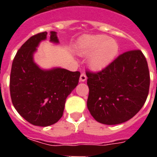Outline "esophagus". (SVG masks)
Here are the masks:
<instances>
[{
  "label": "esophagus",
  "instance_id": "obj_1",
  "mask_svg": "<svg viewBox=\"0 0 157 157\" xmlns=\"http://www.w3.org/2000/svg\"><path fill=\"white\" fill-rule=\"evenodd\" d=\"M86 79H87V76H86V74H81V76H80V81H81V82H84V81H86Z\"/></svg>",
  "mask_w": 157,
  "mask_h": 157
}]
</instances>
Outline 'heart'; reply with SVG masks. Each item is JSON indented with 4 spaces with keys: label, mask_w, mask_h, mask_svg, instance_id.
<instances>
[{
    "label": "heart",
    "mask_w": 157,
    "mask_h": 157,
    "mask_svg": "<svg viewBox=\"0 0 157 157\" xmlns=\"http://www.w3.org/2000/svg\"><path fill=\"white\" fill-rule=\"evenodd\" d=\"M119 51L117 40L103 35H87L79 43L78 53L89 56V65L94 71H102L112 63Z\"/></svg>",
    "instance_id": "heart-1"
}]
</instances>
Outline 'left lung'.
<instances>
[{
    "label": "left lung",
    "mask_w": 157,
    "mask_h": 157,
    "mask_svg": "<svg viewBox=\"0 0 157 157\" xmlns=\"http://www.w3.org/2000/svg\"><path fill=\"white\" fill-rule=\"evenodd\" d=\"M90 89L87 107L92 117L104 124H118L139 112L148 95L150 75L140 50L121 54L97 73L86 72Z\"/></svg>",
    "instance_id": "1"
}]
</instances>
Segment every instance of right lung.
I'll return each instance as SVG.
<instances>
[{"label":"right lung","instance_id":"add662e5","mask_svg":"<svg viewBox=\"0 0 157 157\" xmlns=\"http://www.w3.org/2000/svg\"><path fill=\"white\" fill-rule=\"evenodd\" d=\"M50 41L59 43L56 32H50ZM47 33L33 36L13 59L10 90L13 107L22 117L36 126L56 123L63 113L67 97L78 85L81 73L61 67L43 69L34 61V54Z\"/></svg>","mask_w":157,"mask_h":157}]
</instances>
